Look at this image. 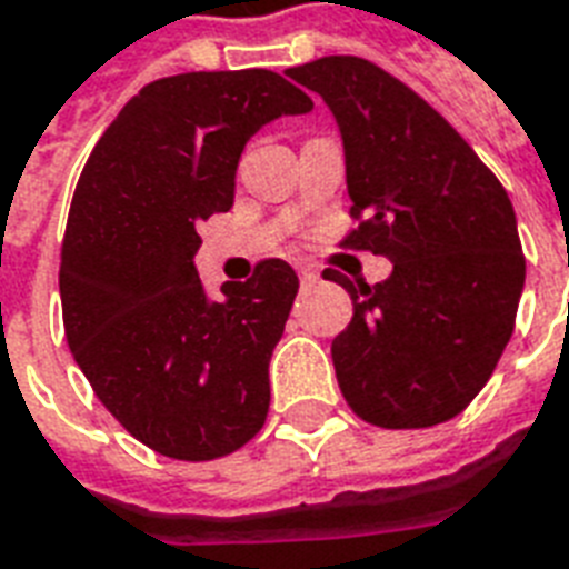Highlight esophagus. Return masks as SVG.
<instances>
[{
    "label": "esophagus",
    "mask_w": 569,
    "mask_h": 569,
    "mask_svg": "<svg viewBox=\"0 0 569 569\" xmlns=\"http://www.w3.org/2000/svg\"><path fill=\"white\" fill-rule=\"evenodd\" d=\"M297 272H299V281H302V284H315L317 281V270L315 267H308V263H299Z\"/></svg>",
    "instance_id": "34e87169"
}]
</instances>
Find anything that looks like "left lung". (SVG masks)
Instances as JSON below:
<instances>
[{
	"label": "left lung",
	"mask_w": 569,
	"mask_h": 569,
	"mask_svg": "<svg viewBox=\"0 0 569 569\" xmlns=\"http://www.w3.org/2000/svg\"><path fill=\"white\" fill-rule=\"evenodd\" d=\"M284 73L341 130L362 219L345 243L391 261L377 284L323 270L353 299L332 341L341 395L377 427L442 425L487 386L513 332L526 284L513 204L463 136L373 61L326 56Z\"/></svg>",
	"instance_id": "1"
}]
</instances>
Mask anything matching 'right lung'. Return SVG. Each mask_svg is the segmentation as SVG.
<instances>
[{"instance_id":"1","label":"right lung","mask_w":569,"mask_h":569,"mask_svg":"<svg viewBox=\"0 0 569 569\" xmlns=\"http://www.w3.org/2000/svg\"><path fill=\"white\" fill-rule=\"evenodd\" d=\"M311 109L272 70L178 73L144 86L82 169L61 243L64 335L100 403L157 453L216 460L267 421L297 272L270 258L210 299L198 224L234 204L246 142Z\"/></svg>"}]
</instances>
